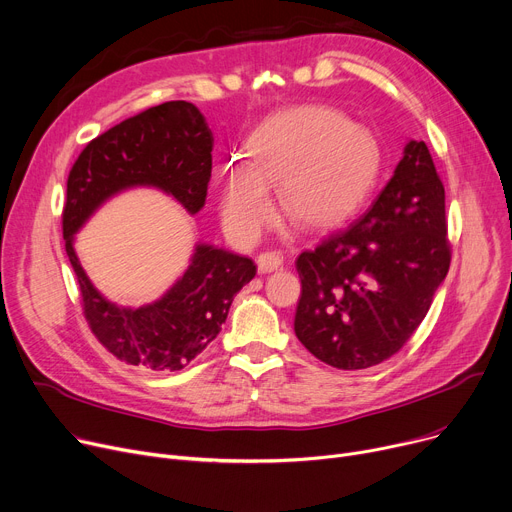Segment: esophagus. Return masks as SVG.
<instances>
[{
	"instance_id": "34e87169",
	"label": "esophagus",
	"mask_w": 512,
	"mask_h": 512,
	"mask_svg": "<svg viewBox=\"0 0 512 512\" xmlns=\"http://www.w3.org/2000/svg\"><path fill=\"white\" fill-rule=\"evenodd\" d=\"M256 264H258V270H260L262 274L272 272V270H277V268L283 264V254H281V252H262V254L256 258Z\"/></svg>"
}]
</instances>
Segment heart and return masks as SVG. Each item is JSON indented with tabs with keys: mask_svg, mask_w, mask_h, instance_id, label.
<instances>
[{
	"mask_svg": "<svg viewBox=\"0 0 512 512\" xmlns=\"http://www.w3.org/2000/svg\"><path fill=\"white\" fill-rule=\"evenodd\" d=\"M381 151L375 135L320 104L268 116L246 143V162L227 172L221 219L250 244L272 217L268 186L281 209L307 227H328L355 213L375 184Z\"/></svg>",
	"mask_w": 512,
	"mask_h": 512,
	"instance_id": "heart-1",
	"label": "heart"
}]
</instances>
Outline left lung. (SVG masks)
<instances>
[{"label": "left lung", "mask_w": 512, "mask_h": 512, "mask_svg": "<svg viewBox=\"0 0 512 512\" xmlns=\"http://www.w3.org/2000/svg\"><path fill=\"white\" fill-rule=\"evenodd\" d=\"M449 264L445 188L412 139L365 213L299 254L295 334L330 367L379 365L416 332Z\"/></svg>", "instance_id": "left-lung-1"}]
</instances>
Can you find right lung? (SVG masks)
<instances>
[{
	"instance_id": "right-lung-1",
	"label": "right lung",
	"mask_w": 512,
	"mask_h": 512,
	"mask_svg": "<svg viewBox=\"0 0 512 512\" xmlns=\"http://www.w3.org/2000/svg\"><path fill=\"white\" fill-rule=\"evenodd\" d=\"M213 133L201 110L174 100L147 108L92 139L67 178L65 252L80 283L84 316L116 359L153 371H180L217 338L233 297L256 264L223 248L196 244L182 277L153 303L121 307L88 279L73 250L75 233L110 196L135 186L160 188L190 213L205 207Z\"/></svg>"
}]
</instances>
